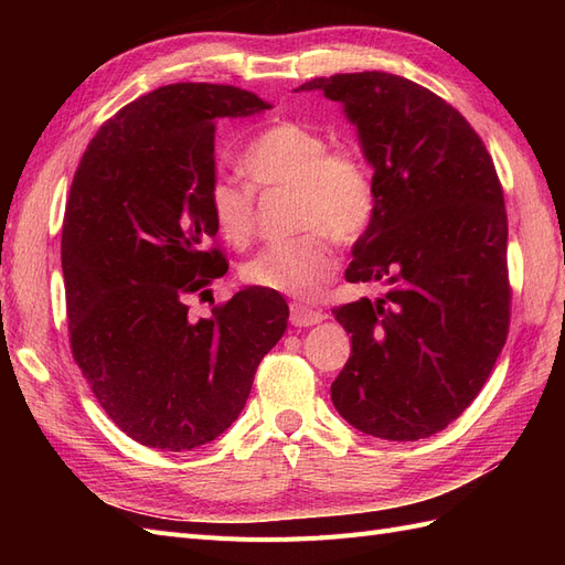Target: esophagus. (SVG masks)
<instances>
[{
	"mask_svg": "<svg viewBox=\"0 0 565 565\" xmlns=\"http://www.w3.org/2000/svg\"><path fill=\"white\" fill-rule=\"evenodd\" d=\"M324 318L328 316L320 309H306L303 303H289V322H292L295 328H311V324H318Z\"/></svg>",
	"mask_w": 565,
	"mask_h": 565,
	"instance_id": "obj_1",
	"label": "esophagus"
}]
</instances>
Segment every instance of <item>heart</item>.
Here are the masks:
<instances>
[{"instance_id":"b5f03b06","label":"heart","mask_w":565,"mask_h":565,"mask_svg":"<svg viewBox=\"0 0 565 565\" xmlns=\"http://www.w3.org/2000/svg\"><path fill=\"white\" fill-rule=\"evenodd\" d=\"M243 172L259 191L292 188L289 228L299 231L256 252L243 266L245 282L301 301L318 299L337 270L332 236L353 245L377 214V181L365 150L355 143L328 148L311 127L278 122L259 131L243 150ZM218 233L247 245L256 228V195L247 183L216 179L207 193Z\"/></svg>"}]
</instances>
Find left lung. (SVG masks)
Wrapping results in <instances>:
<instances>
[{"instance_id": "8db88e82", "label": "left lung", "mask_w": 565, "mask_h": 565, "mask_svg": "<svg viewBox=\"0 0 565 565\" xmlns=\"http://www.w3.org/2000/svg\"><path fill=\"white\" fill-rule=\"evenodd\" d=\"M313 89L344 106L377 181L347 280L388 287L332 309L351 332L332 403L367 436L429 438L471 405L507 341L502 183L465 115L417 82L344 73L297 92Z\"/></svg>"}]
</instances>
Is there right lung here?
I'll return each instance as SVG.
<instances>
[{"label":"right lung","instance_id":"right-lung-1","mask_svg":"<svg viewBox=\"0 0 565 565\" xmlns=\"http://www.w3.org/2000/svg\"><path fill=\"white\" fill-rule=\"evenodd\" d=\"M268 108L231 84H169L117 110L79 160L61 237L71 351L141 446L183 452L224 434L287 328L264 287L191 313L228 270L207 202L216 122Z\"/></svg>","mask_w":565,"mask_h":565}]
</instances>
